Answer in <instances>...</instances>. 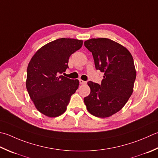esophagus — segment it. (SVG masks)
I'll return each instance as SVG.
<instances>
[{
  "label": "esophagus",
  "mask_w": 158,
  "mask_h": 158,
  "mask_svg": "<svg viewBox=\"0 0 158 158\" xmlns=\"http://www.w3.org/2000/svg\"><path fill=\"white\" fill-rule=\"evenodd\" d=\"M79 83L82 85H84V84H86V83H87V82L85 81H83L82 79H79Z\"/></svg>",
  "instance_id": "1"
}]
</instances>
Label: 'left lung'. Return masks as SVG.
Masks as SVG:
<instances>
[{
  "label": "left lung",
  "instance_id": "obj_1",
  "mask_svg": "<svg viewBox=\"0 0 158 158\" xmlns=\"http://www.w3.org/2000/svg\"><path fill=\"white\" fill-rule=\"evenodd\" d=\"M84 45L104 76L101 85L88 82L90 93L83 100L92 115L107 118L119 112L133 93L136 77L134 59L125 46L108 38H92Z\"/></svg>",
  "mask_w": 158,
  "mask_h": 158
}]
</instances>
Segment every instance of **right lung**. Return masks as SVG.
I'll return each instance as SVG.
<instances>
[{"label":"right lung","instance_id":"obj_1","mask_svg":"<svg viewBox=\"0 0 158 158\" xmlns=\"http://www.w3.org/2000/svg\"><path fill=\"white\" fill-rule=\"evenodd\" d=\"M83 40L60 38L38 49L27 67L26 87L35 108L55 118L64 114L78 89V79L60 75L69 68L70 56L81 48Z\"/></svg>","mask_w":158,"mask_h":158}]
</instances>
